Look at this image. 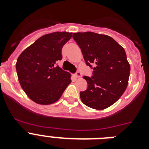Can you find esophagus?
Instances as JSON below:
<instances>
[{
  "label": "esophagus",
  "mask_w": 149,
  "mask_h": 149,
  "mask_svg": "<svg viewBox=\"0 0 149 149\" xmlns=\"http://www.w3.org/2000/svg\"><path fill=\"white\" fill-rule=\"evenodd\" d=\"M74 76H75V77H77V78H80V77H81V73L79 71H77V72H75V74H74Z\"/></svg>",
  "instance_id": "esophagus-1"
}]
</instances>
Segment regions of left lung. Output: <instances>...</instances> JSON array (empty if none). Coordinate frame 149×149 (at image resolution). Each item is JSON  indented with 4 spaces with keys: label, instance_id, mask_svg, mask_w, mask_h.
Listing matches in <instances>:
<instances>
[{
    "label": "left lung",
    "instance_id": "obj_1",
    "mask_svg": "<svg viewBox=\"0 0 149 149\" xmlns=\"http://www.w3.org/2000/svg\"><path fill=\"white\" fill-rule=\"evenodd\" d=\"M72 37L82 51L86 65L93 69L84 76L87 89L80 93L83 103L102 110L113 104L125 91L130 65L125 51L109 36L93 32L74 33Z\"/></svg>",
    "mask_w": 149,
    "mask_h": 149
}]
</instances>
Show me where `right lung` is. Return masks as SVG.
I'll return each instance as SVG.
<instances>
[{
  "label": "right lung",
  "instance_id": "add662e5",
  "mask_svg": "<svg viewBox=\"0 0 149 149\" xmlns=\"http://www.w3.org/2000/svg\"><path fill=\"white\" fill-rule=\"evenodd\" d=\"M72 33L56 32L38 39L18 56L16 72L23 90L39 104H51L60 99L71 83V75L58 66L63 46Z\"/></svg>",
  "mask_w": 149,
  "mask_h": 149
}]
</instances>
